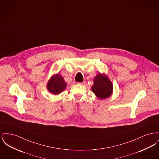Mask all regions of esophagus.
I'll return each instance as SVG.
<instances>
[{"mask_svg":"<svg viewBox=\"0 0 159 159\" xmlns=\"http://www.w3.org/2000/svg\"><path fill=\"white\" fill-rule=\"evenodd\" d=\"M79 84H81V85H82V86H84L86 84V82H80V83H78Z\"/></svg>","mask_w":159,"mask_h":159,"instance_id":"1","label":"esophagus"}]
</instances>
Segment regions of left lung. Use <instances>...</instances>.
Wrapping results in <instances>:
<instances>
[{
    "instance_id": "left-lung-1",
    "label": "left lung",
    "mask_w": 159,
    "mask_h": 159,
    "mask_svg": "<svg viewBox=\"0 0 159 159\" xmlns=\"http://www.w3.org/2000/svg\"><path fill=\"white\" fill-rule=\"evenodd\" d=\"M91 89L98 98L103 100L112 95L113 84L106 75L99 73L93 79V84Z\"/></svg>"
}]
</instances>
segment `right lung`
I'll use <instances>...</instances> for the list:
<instances>
[{"label":"right lung","mask_w":159,"mask_h":159,"mask_svg":"<svg viewBox=\"0 0 159 159\" xmlns=\"http://www.w3.org/2000/svg\"><path fill=\"white\" fill-rule=\"evenodd\" d=\"M66 83L62 75H53L48 80L47 84L48 91L52 93L57 95L62 93L66 88Z\"/></svg>","instance_id":"right-lung-1"}]
</instances>
